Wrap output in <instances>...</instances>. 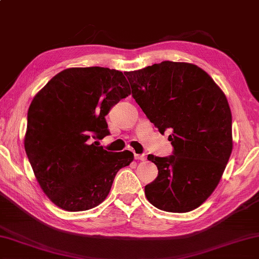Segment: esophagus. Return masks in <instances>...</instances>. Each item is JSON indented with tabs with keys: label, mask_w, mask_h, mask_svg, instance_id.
Wrapping results in <instances>:
<instances>
[{
	"label": "esophagus",
	"mask_w": 259,
	"mask_h": 259,
	"mask_svg": "<svg viewBox=\"0 0 259 259\" xmlns=\"http://www.w3.org/2000/svg\"><path fill=\"white\" fill-rule=\"evenodd\" d=\"M134 158L136 159V160H141V161H144L145 160V158H146V155L145 154H138V153H135L134 154Z\"/></svg>",
	"instance_id": "obj_1"
}]
</instances>
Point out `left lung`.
I'll return each mask as SVG.
<instances>
[{
	"label": "left lung",
	"instance_id": "1",
	"mask_svg": "<svg viewBox=\"0 0 259 259\" xmlns=\"http://www.w3.org/2000/svg\"><path fill=\"white\" fill-rule=\"evenodd\" d=\"M132 96L161 134L172 132L169 157L148 155L158 177L148 201L165 212L193 211L218 186L232 152V116L223 91L190 63L164 61L125 72Z\"/></svg>",
	"mask_w": 259,
	"mask_h": 259
}]
</instances>
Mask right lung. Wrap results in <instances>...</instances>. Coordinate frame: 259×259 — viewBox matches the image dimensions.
<instances>
[{
  "label": "right lung",
  "mask_w": 259,
  "mask_h": 259,
  "mask_svg": "<svg viewBox=\"0 0 259 259\" xmlns=\"http://www.w3.org/2000/svg\"><path fill=\"white\" fill-rule=\"evenodd\" d=\"M131 95L123 72L71 67L38 92L28 110L24 149L42 192L65 211H87L108 196L118 170L134 159L92 139L109 134L105 116Z\"/></svg>",
  "instance_id": "1"
}]
</instances>
